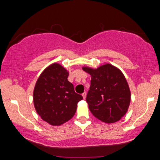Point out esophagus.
I'll return each instance as SVG.
<instances>
[{
  "mask_svg": "<svg viewBox=\"0 0 160 160\" xmlns=\"http://www.w3.org/2000/svg\"><path fill=\"white\" fill-rule=\"evenodd\" d=\"M82 97H83V99H85V98H86V96H87V93H86V92H83V93L82 94Z\"/></svg>",
  "mask_w": 160,
  "mask_h": 160,
  "instance_id": "34e87169",
  "label": "esophagus"
}]
</instances>
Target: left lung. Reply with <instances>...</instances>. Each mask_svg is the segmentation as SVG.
I'll list each match as a JSON object with an SVG mask.
<instances>
[{
  "instance_id": "obj_1",
  "label": "left lung",
  "mask_w": 160,
  "mask_h": 160,
  "mask_svg": "<svg viewBox=\"0 0 160 160\" xmlns=\"http://www.w3.org/2000/svg\"><path fill=\"white\" fill-rule=\"evenodd\" d=\"M91 76V85L86 97L92 113L102 122L115 123L128 112L131 91L123 72L110 63L97 68L84 66Z\"/></svg>"
}]
</instances>
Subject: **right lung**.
I'll return each instance as SVG.
<instances>
[{
	"label": "right lung",
	"mask_w": 160,
	"mask_h": 160,
	"mask_svg": "<svg viewBox=\"0 0 160 160\" xmlns=\"http://www.w3.org/2000/svg\"><path fill=\"white\" fill-rule=\"evenodd\" d=\"M69 72L58 63L44 70L35 84L33 101L36 112L51 126H61L75 115L78 102L83 98L75 93L68 80Z\"/></svg>",
	"instance_id": "add662e5"
}]
</instances>
